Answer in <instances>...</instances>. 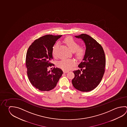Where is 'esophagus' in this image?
Listing matches in <instances>:
<instances>
[{"label":"esophagus","instance_id":"esophagus-1","mask_svg":"<svg viewBox=\"0 0 127 127\" xmlns=\"http://www.w3.org/2000/svg\"><path fill=\"white\" fill-rule=\"evenodd\" d=\"M68 72V71H66V70H64V73H67V72Z\"/></svg>","mask_w":127,"mask_h":127}]
</instances>
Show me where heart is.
<instances>
[{
    "instance_id": "obj_1",
    "label": "heart",
    "mask_w": 127,
    "mask_h": 127,
    "mask_svg": "<svg viewBox=\"0 0 127 127\" xmlns=\"http://www.w3.org/2000/svg\"><path fill=\"white\" fill-rule=\"evenodd\" d=\"M64 43L72 52H75L77 57L82 58L85 53V50L83 47H79V44L71 37H67L64 40ZM59 46L57 43L55 45L52 49V55L54 56L56 55V50ZM75 61L73 60H63L58 63V67L61 68L68 70L71 69L75 64Z\"/></svg>"
}]
</instances>
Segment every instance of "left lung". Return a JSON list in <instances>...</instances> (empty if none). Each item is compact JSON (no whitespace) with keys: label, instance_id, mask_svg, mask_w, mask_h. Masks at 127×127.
Wrapping results in <instances>:
<instances>
[{"label":"left lung","instance_id":"obj_1","mask_svg":"<svg viewBox=\"0 0 127 127\" xmlns=\"http://www.w3.org/2000/svg\"><path fill=\"white\" fill-rule=\"evenodd\" d=\"M75 37L81 39L86 49L83 61L78 65L81 70L74 71L72 80L74 88L82 92H89L96 88L103 76L106 65L105 55L102 46L86 34Z\"/></svg>","mask_w":127,"mask_h":127}]
</instances>
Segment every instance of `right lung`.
<instances>
[{
	"label": "right lung",
	"instance_id": "right-lung-1",
	"mask_svg": "<svg viewBox=\"0 0 127 127\" xmlns=\"http://www.w3.org/2000/svg\"><path fill=\"white\" fill-rule=\"evenodd\" d=\"M62 36L45 35L35 40L28 48L26 56L28 78L35 88L40 91L53 89L63 73L57 67L48 70L52 65L53 46Z\"/></svg>",
	"mask_w": 127,
	"mask_h": 127
}]
</instances>
